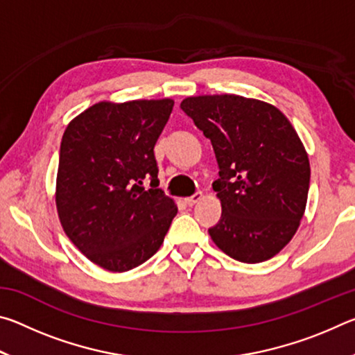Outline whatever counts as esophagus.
<instances>
[{"instance_id":"obj_1","label":"esophagus","mask_w":355,"mask_h":355,"mask_svg":"<svg viewBox=\"0 0 355 355\" xmlns=\"http://www.w3.org/2000/svg\"><path fill=\"white\" fill-rule=\"evenodd\" d=\"M202 197H203L202 192H196L194 196H191V197H188V199H184V202H186V205L192 207V205H196V203H199L202 200Z\"/></svg>"}]
</instances>
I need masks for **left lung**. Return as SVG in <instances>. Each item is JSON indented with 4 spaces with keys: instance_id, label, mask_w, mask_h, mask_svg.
Returning <instances> with one entry per match:
<instances>
[{
    "instance_id": "1",
    "label": "left lung",
    "mask_w": 355,
    "mask_h": 355,
    "mask_svg": "<svg viewBox=\"0 0 355 355\" xmlns=\"http://www.w3.org/2000/svg\"><path fill=\"white\" fill-rule=\"evenodd\" d=\"M180 107L218 159L214 244L243 263L277 255L297 232L310 186L309 155L291 122L274 105L233 94L188 97Z\"/></svg>"
}]
</instances>
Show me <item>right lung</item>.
I'll list each match as a JSON object with an SVG mask.
<instances>
[{
	"instance_id": "obj_1",
	"label": "right lung",
	"mask_w": 355,
	"mask_h": 355,
	"mask_svg": "<svg viewBox=\"0 0 355 355\" xmlns=\"http://www.w3.org/2000/svg\"><path fill=\"white\" fill-rule=\"evenodd\" d=\"M173 100L100 101L67 125L56 177L65 235L92 263L127 272L155 255L177 214L156 188L155 144ZM150 178L146 191L141 182Z\"/></svg>"
}]
</instances>
